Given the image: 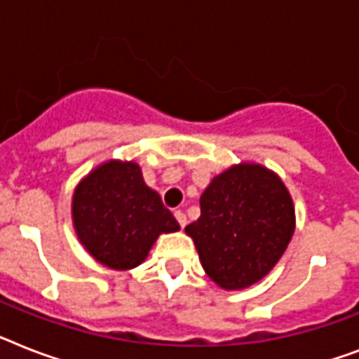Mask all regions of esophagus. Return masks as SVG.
<instances>
[{"mask_svg": "<svg viewBox=\"0 0 359 359\" xmlns=\"http://www.w3.org/2000/svg\"><path fill=\"white\" fill-rule=\"evenodd\" d=\"M175 217H177V221H179V225L182 226V229H184L186 223H188V219H186V214H184V212H180V210H177V212H175Z\"/></svg>", "mask_w": 359, "mask_h": 359, "instance_id": "obj_1", "label": "esophagus"}]
</instances>
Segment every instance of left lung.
I'll return each instance as SVG.
<instances>
[{
  "mask_svg": "<svg viewBox=\"0 0 359 359\" xmlns=\"http://www.w3.org/2000/svg\"><path fill=\"white\" fill-rule=\"evenodd\" d=\"M295 230L285 186L258 164L217 175L201 195V217L186 226L206 275L225 290H241L269 273Z\"/></svg>",
  "mask_w": 359,
  "mask_h": 359,
  "instance_id": "left-lung-1",
  "label": "left lung"
}]
</instances>
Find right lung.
Listing matches in <instances>:
<instances>
[{
  "label": "right lung",
  "mask_w": 359,
  "mask_h": 359,
  "mask_svg": "<svg viewBox=\"0 0 359 359\" xmlns=\"http://www.w3.org/2000/svg\"><path fill=\"white\" fill-rule=\"evenodd\" d=\"M74 223L86 250L112 269H133L162 232L180 229L134 162H107L79 184Z\"/></svg>",
  "instance_id": "right-lung-1"
}]
</instances>
